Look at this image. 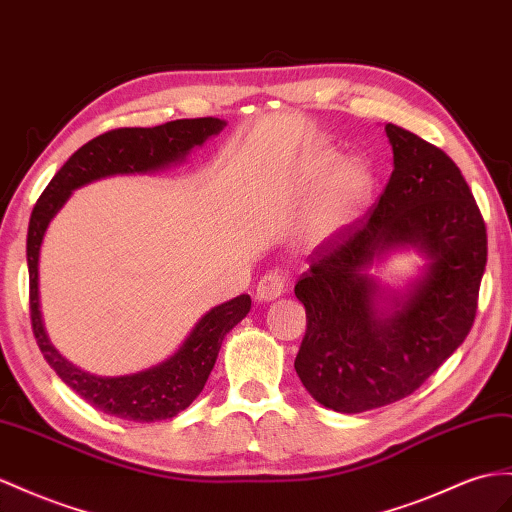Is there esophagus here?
<instances>
[{
  "instance_id": "esophagus-1",
  "label": "esophagus",
  "mask_w": 512,
  "mask_h": 512,
  "mask_svg": "<svg viewBox=\"0 0 512 512\" xmlns=\"http://www.w3.org/2000/svg\"><path fill=\"white\" fill-rule=\"evenodd\" d=\"M283 292H285V277L281 272L272 270V272L264 274V277L259 279L257 290H255V298L259 300V303H272V300L281 298Z\"/></svg>"
}]
</instances>
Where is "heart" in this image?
<instances>
[{
    "label": "heart",
    "instance_id": "1",
    "mask_svg": "<svg viewBox=\"0 0 512 512\" xmlns=\"http://www.w3.org/2000/svg\"><path fill=\"white\" fill-rule=\"evenodd\" d=\"M374 188L370 168L346 160L335 149H318L296 170L294 190L300 196L316 194L309 212V233L326 242L355 222L368 205Z\"/></svg>",
    "mask_w": 512,
    "mask_h": 512
}]
</instances>
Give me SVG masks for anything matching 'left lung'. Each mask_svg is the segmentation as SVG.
I'll use <instances>...</instances> for the list:
<instances>
[{"label": "left lung", "mask_w": 512, "mask_h": 512, "mask_svg": "<svg viewBox=\"0 0 512 512\" xmlns=\"http://www.w3.org/2000/svg\"><path fill=\"white\" fill-rule=\"evenodd\" d=\"M393 173L370 216L318 246L294 287L307 331L294 368L337 413L398 402L465 342L487 266V227L461 170L435 144L385 125ZM427 264L400 291L371 277L396 252Z\"/></svg>", "instance_id": "1"}]
</instances>
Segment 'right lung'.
I'll return each instance as SVG.
<instances>
[{
	"label": "right lung",
	"mask_w": 512,
	"mask_h": 512,
	"mask_svg": "<svg viewBox=\"0 0 512 512\" xmlns=\"http://www.w3.org/2000/svg\"><path fill=\"white\" fill-rule=\"evenodd\" d=\"M225 121L181 119L157 127H123L112 129L77 149L34 205L28 227V272H30V311L32 329L38 348L64 385L82 396L95 409L131 419V422H160L186 411L203 391L214 370L222 339L235 324L251 311V296L240 294L227 303L209 309L192 326L188 337L168 359L147 370L123 376H97L77 368L64 359L51 344L41 313V290H38V261L49 222L71 199L73 190L114 175H144L181 164L194 147L218 136Z\"/></svg>",
	"instance_id": "1"
}]
</instances>
